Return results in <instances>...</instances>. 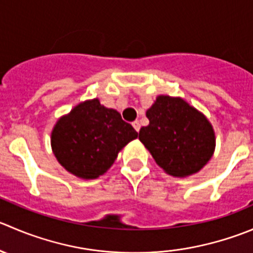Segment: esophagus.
<instances>
[{
  "label": "esophagus",
  "instance_id": "1",
  "mask_svg": "<svg viewBox=\"0 0 253 253\" xmlns=\"http://www.w3.org/2000/svg\"><path fill=\"white\" fill-rule=\"evenodd\" d=\"M132 126H133V128L136 129L137 132H138L139 128H141V124H139L138 121H133V122H132Z\"/></svg>",
  "mask_w": 253,
  "mask_h": 253
}]
</instances>
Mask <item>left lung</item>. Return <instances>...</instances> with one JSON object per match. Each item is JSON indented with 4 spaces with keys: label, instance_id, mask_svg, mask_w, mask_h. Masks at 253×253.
<instances>
[{
    "label": "left lung",
    "instance_id": "obj_1",
    "mask_svg": "<svg viewBox=\"0 0 253 253\" xmlns=\"http://www.w3.org/2000/svg\"><path fill=\"white\" fill-rule=\"evenodd\" d=\"M149 125L139 129V141L168 174L188 176L211 158L215 136L207 117L179 97L158 96L147 110Z\"/></svg>",
    "mask_w": 253,
    "mask_h": 253
}]
</instances>
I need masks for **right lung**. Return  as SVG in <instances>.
Returning <instances> with one entry per match:
<instances>
[{"mask_svg":"<svg viewBox=\"0 0 253 253\" xmlns=\"http://www.w3.org/2000/svg\"><path fill=\"white\" fill-rule=\"evenodd\" d=\"M137 134L116 110L107 109L94 99L79 104L56 122L51 147L68 171L94 179L112 166L117 153Z\"/></svg>","mask_w":253,"mask_h":253,"instance_id":"add662e5","label":"right lung"}]
</instances>
